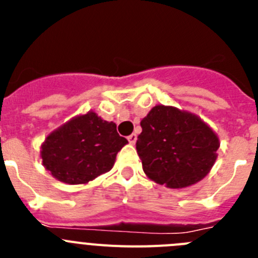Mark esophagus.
Instances as JSON below:
<instances>
[{
  "label": "esophagus",
  "mask_w": 258,
  "mask_h": 258,
  "mask_svg": "<svg viewBox=\"0 0 258 258\" xmlns=\"http://www.w3.org/2000/svg\"><path fill=\"white\" fill-rule=\"evenodd\" d=\"M127 141H129V143H132V145H134L137 141V134H131V136L127 137Z\"/></svg>",
  "instance_id": "obj_1"
}]
</instances>
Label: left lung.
Returning <instances> with one entry per match:
<instances>
[{"mask_svg":"<svg viewBox=\"0 0 258 258\" xmlns=\"http://www.w3.org/2000/svg\"><path fill=\"white\" fill-rule=\"evenodd\" d=\"M137 152L150 179L169 188L202 181L212 169L220 147L217 134L194 113L155 106L141 121Z\"/></svg>","mask_w":258,"mask_h":258,"instance_id":"8db88e82","label":"left lung"}]
</instances>
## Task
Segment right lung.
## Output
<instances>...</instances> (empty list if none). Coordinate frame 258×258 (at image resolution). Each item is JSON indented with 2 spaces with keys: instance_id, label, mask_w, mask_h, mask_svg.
Here are the masks:
<instances>
[{
  "instance_id": "1",
  "label": "right lung",
  "mask_w": 258,
  "mask_h": 258,
  "mask_svg": "<svg viewBox=\"0 0 258 258\" xmlns=\"http://www.w3.org/2000/svg\"><path fill=\"white\" fill-rule=\"evenodd\" d=\"M126 143L118 136L115 122L90 111L50 133L41 146V157L58 181L88 183L112 169L116 155Z\"/></svg>"
}]
</instances>
